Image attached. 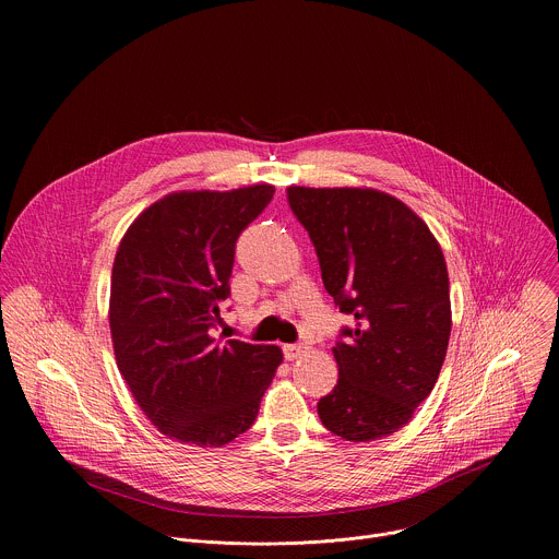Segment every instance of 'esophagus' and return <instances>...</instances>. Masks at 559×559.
Masks as SVG:
<instances>
[{"label": "esophagus", "mask_w": 559, "mask_h": 559, "mask_svg": "<svg viewBox=\"0 0 559 559\" xmlns=\"http://www.w3.org/2000/svg\"><path fill=\"white\" fill-rule=\"evenodd\" d=\"M283 354H285L287 360H296V358H300V356L307 354V347L300 345V343H296V345H285V347H283Z\"/></svg>", "instance_id": "obj_1"}]
</instances>
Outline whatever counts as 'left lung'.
<instances>
[{"label":"left lung","instance_id":"8db88e82","mask_svg":"<svg viewBox=\"0 0 559 559\" xmlns=\"http://www.w3.org/2000/svg\"><path fill=\"white\" fill-rule=\"evenodd\" d=\"M309 231L323 283L354 318L334 358L338 382L318 403L323 425L349 440L403 429L431 393L451 336L444 254L427 223L373 188H287Z\"/></svg>","mask_w":559,"mask_h":559}]
</instances>
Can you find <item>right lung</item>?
<instances>
[{"label":"right lung","instance_id":"add662e5","mask_svg":"<svg viewBox=\"0 0 559 559\" xmlns=\"http://www.w3.org/2000/svg\"><path fill=\"white\" fill-rule=\"evenodd\" d=\"M272 197L267 183L173 192L117 248L108 309L117 367L145 418L181 444L223 447L246 433L283 362L276 345L212 336L236 238Z\"/></svg>","mask_w":559,"mask_h":559}]
</instances>
